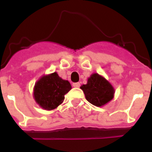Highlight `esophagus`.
I'll return each mask as SVG.
<instances>
[{
  "label": "esophagus",
  "instance_id": "1",
  "mask_svg": "<svg viewBox=\"0 0 152 152\" xmlns=\"http://www.w3.org/2000/svg\"><path fill=\"white\" fill-rule=\"evenodd\" d=\"M72 85H73V87L74 88H79V87H80V83H73V84H72Z\"/></svg>",
  "mask_w": 152,
  "mask_h": 152
}]
</instances>
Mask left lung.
<instances>
[{
  "label": "left lung",
  "instance_id": "1",
  "mask_svg": "<svg viewBox=\"0 0 152 152\" xmlns=\"http://www.w3.org/2000/svg\"><path fill=\"white\" fill-rule=\"evenodd\" d=\"M80 89L84 91L86 100L98 107L111 101L115 94L112 84L97 73L92 74L88 77L87 84L81 85Z\"/></svg>",
  "mask_w": 152,
  "mask_h": 152
}]
</instances>
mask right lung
I'll use <instances>...</instances> for the list:
<instances>
[{
    "label": "right lung",
    "mask_w": 152,
    "mask_h": 152,
    "mask_svg": "<svg viewBox=\"0 0 152 152\" xmlns=\"http://www.w3.org/2000/svg\"><path fill=\"white\" fill-rule=\"evenodd\" d=\"M72 89L68 80H63L57 72L43 75L36 82L33 98L36 103L45 110H52L63 103L64 95Z\"/></svg>",
    "instance_id": "add662e5"
}]
</instances>
